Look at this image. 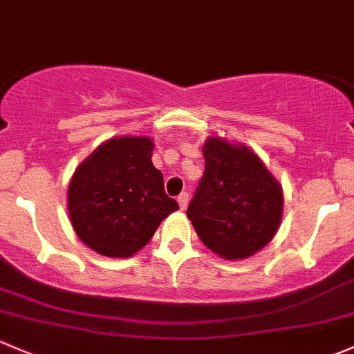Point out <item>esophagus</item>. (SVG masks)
<instances>
[{
	"mask_svg": "<svg viewBox=\"0 0 354 354\" xmlns=\"http://www.w3.org/2000/svg\"><path fill=\"white\" fill-rule=\"evenodd\" d=\"M188 202H189V196H188L187 192H183L180 196H178V203H180L181 210H185V208L188 207Z\"/></svg>",
	"mask_w": 354,
	"mask_h": 354,
	"instance_id": "obj_1",
	"label": "esophagus"
}]
</instances>
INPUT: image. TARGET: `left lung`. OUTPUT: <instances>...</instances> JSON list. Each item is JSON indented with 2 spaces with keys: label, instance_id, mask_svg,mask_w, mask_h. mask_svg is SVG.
<instances>
[{
  "label": "left lung",
  "instance_id": "left-lung-1",
  "mask_svg": "<svg viewBox=\"0 0 354 354\" xmlns=\"http://www.w3.org/2000/svg\"><path fill=\"white\" fill-rule=\"evenodd\" d=\"M205 171L187 215L210 251L245 259L277 234L283 192L249 147L210 137L203 144Z\"/></svg>",
  "mask_w": 354,
  "mask_h": 354
}]
</instances>
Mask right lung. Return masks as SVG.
Masks as SVG:
<instances>
[{"label": "right lung", "mask_w": 354, "mask_h": 354, "mask_svg": "<svg viewBox=\"0 0 354 354\" xmlns=\"http://www.w3.org/2000/svg\"><path fill=\"white\" fill-rule=\"evenodd\" d=\"M149 137L103 142L74 171L68 210L74 232L98 254L129 258L146 245L159 224L178 210L152 165Z\"/></svg>", "instance_id": "right-lung-1"}]
</instances>
